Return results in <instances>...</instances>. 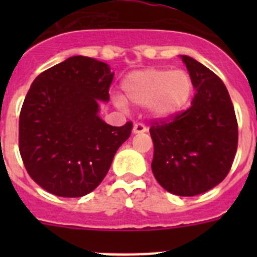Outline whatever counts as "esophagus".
Listing matches in <instances>:
<instances>
[{
	"label": "esophagus",
	"mask_w": 257,
	"mask_h": 257,
	"mask_svg": "<svg viewBox=\"0 0 257 257\" xmlns=\"http://www.w3.org/2000/svg\"><path fill=\"white\" fill-rule=\"evenodd\" d=\"M147 131H148V127L145 126V124L143 123L134 124V128H133L134 134H143V133H147Z\"/></svg>",
	"instance_id": "obj_1"
}]
</instances>
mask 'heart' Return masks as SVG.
Listing matches in <instances>:
<instances>
[{"label": "heart", "instance_id": "obj_1", "mask_svg": "<svg viewBox=\"0 0 257 257\" xmlns=\"http://www.w3.org/2000/svg\"><path fill=\"white\" fill-rule=\"evenodd\" d=\"M121 88L124 101L139 106L148 105L154 118H169L189 104L193 79L184 69L149 68L128 74L122 81Z\"/></svg>", "mask_w": 257, "mask_h": 257}]
</instances>
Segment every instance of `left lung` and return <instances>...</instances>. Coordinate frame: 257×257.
Listing matches in <instances>:
<instances>
[{
	"instance_id": "1",
	"label": "left lung",
	"mask_w": 257,
	"mask_h": 257,
	"mask_svg": "<svg viewBox=\"0 0 257 257\" xmlns=\"http://www.w3.org/2000/svg\"><path fill=\"white\" fill-rule=\"evenodd\" d=\"M180 58L197 92L187 110L152 123V171L167 192L192 197L216 187L230 171L238 123L221 79L190 56Z\"/></svg>"
}]
</instances>
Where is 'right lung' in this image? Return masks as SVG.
<instances>
[{
  "mask_svg": "<svg viewBox=\"0 0 257 257\" xmlns=\"http://www.w3.org/2000/svg\"><path fill=\"white\" fill-rule=\"evenodd\" d=\"M114 73L108 64L72 56L33 81L19 117V151L40 187L59 197L88 194L105 178L133 123L110 126L99 117Z\"/></svg>",
  "mask_w": 257,
  "mask_h": 257,
  "instance_id": "add662e5",
  "label": "right lung"
}]
</instances>
